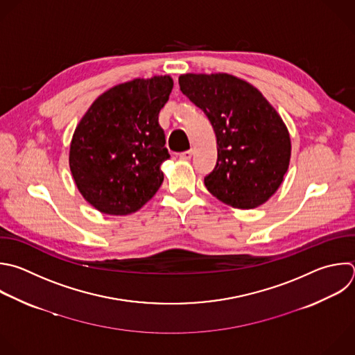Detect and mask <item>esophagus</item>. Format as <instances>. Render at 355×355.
I'll use <instances>...</instances> for the list:
<instances>
[{
	"label": "esophagus",
	"mask_w": 355,
	"mask_h": 355,
	"mask_svg": "<svg viewBox=\"0 0 355 355\" xmlns=\"http://www.w3.org/2000/svg\"><path fill=\"white\" fill-rule=\"evenodd\" d=\"M192 157V150H185L182 153H180V159L181 160H189Z\"/></svg>",
	"instance_id": "34e87169"
}]
</instances>
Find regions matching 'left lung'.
I'll return each mask as SVG.
<instances>
[{
	"instance_id": "obj_1",
	"label": "left lung",
	"mask_w": 355,
	"mask_h": 355,
	"mask_svg": "<svg viewBox=\"0 0 355 355\" xmlns=\"http://www.w3.org/2000/svg\"><path fill=\"white\" fill-rule=\"evenodd\" d=\"M178 83L216 134L217 163L205 177L207 191L237 209L268 202L291 157L290 134L275 107L255 86L230 73H184Z\"/></svg>"
}]
</instances>
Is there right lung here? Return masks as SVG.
Here are the masks:
<instances>
[{"mask_svg":"<svg viewBox=\"0 0 355 355\" xmlns=\"http://www.w3.org/2000/svg\"><path fill=\"white\" fill-rule=\"evenodd\" d=\"M173 85L168 75L120 83L82 116L69 146V168L82 196L98 211L131 214L160 188V166L170 155L159 112Z\"/></svg>","mask_w":355,"mask_h":355,"instance_id":"right-lung-1","label":"right lung"}]
</instances>
